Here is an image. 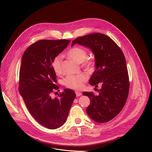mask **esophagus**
Segmentation results:
<instances>
[{"instance_id":"34e87169","label":"esophagus","mask_w":152,"mask_h":152,"mask_svg":"<svg viewBox=\"0 0 152 152\" xmlns=\"http://www.w3.org/2000/svg\"><path fill=\"white\" fill-rule=\"evenodd\" d=\"M76 96L77 97H79V96H81V95H82V93L81 92H78V91H76Z\"/></svg>"}]
</instances>
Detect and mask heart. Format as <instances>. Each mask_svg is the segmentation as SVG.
Listing matches in <instances>:
<instances>
[{
    "mask_svg": "<svg viewBox=\"0 0 152 152\" xmlns=\"http://www.w3.org/2000/svg\"><path fill=\"white\" fill-rule=\"evenodd\" d=\"M68 57L76 61L81 63L83 62L84 65L87 67L91 66L94 63V60L87 57V50L81 47H74L71 48L67 52ZM61 56L57 55L52 61V67L56 74H60L61 72ZM87 76L84 73H80L76 75H69L65 79V84L69 88L80 90L83 88L84 84L87 80Z\"/></svg>",
    "mask_w": 152,
    "mask_h": 152,
    "instance_id": "b5f03b06",
    "label": "heart"
}]
</instances>
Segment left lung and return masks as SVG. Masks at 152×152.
I'll use <instances>...</instances> for the list:
<instances>
[{"label": "left lung", "instance_id": "8db88e82", "mask_svg": "<svg viewBox=\"0 0 152 152\" xmlns=\"http://www.w3.org/2000/svg\"><path fill=\"white\" fill-rule=\"evenodd\" d=\"M75 44L88 47L94 53L96 68L89 83L95 87L98 83L101 85L97 95L83 93L91 100L86 112L94 121L107 123L119 113L128 97L129 81L125 57L115 42L102 33L77 37L71 46Z\"/></svg>", "mask_w": 152, "mask_h": 152}]
</instances>
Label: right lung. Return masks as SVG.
Here are the masks:
<instances>
[{"label":"right lung","instance_id":"right-lung-1","mask_svg":"<svg viewBox=\"0 0 152 152\" xmlns=\"http://www.w3.org/2000/svg\"><path fill=\"white\" fill-rule=\"evenodd\" d=\"M71 41L39 40L31 44L21 58L19 92L30 114L42 126L55 129L65 123L76 94L65 89L55 99L51 94L59 89L52 61ZM59 91V90H58Z\"/></svg>","mask_w":152,"mask_h":152}]
</instances>
